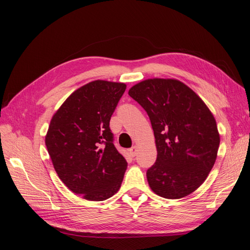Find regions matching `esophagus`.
<instances>
[{"label":"esophagus","instance_id":"34e87169","mask_svg":"<svg viewBox=\"0 0 250 250\" xmlns=\"http://www.w3.org/2000/svg\"><path fill=\"white\" fill-rule=\"evenodd\" d=\"M137 151H138V147L137 146H132L130 149H129V153L132 157L135 156V154H137Z\"/></svg>","mask_w":250,"mask_h":250}]
</instances>
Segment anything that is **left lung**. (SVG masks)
I'll list each match as a JSON object with an SVG mask.
<instances>
[{"label":"left lung","mask_w":250,"mask_h":250,"mask_svg":"<svg viewBox=\"0 0 250 250\" xmlns=\"http://www.w3.org/2000/svg\"><path fill=\"white\" fill-rule=\"evenodd\" d=\"M128 95L146 110L154 132L157 157L147 170L151 190L168 199L197 190L214 167L220 144L206 103L176 79L144 80Z\"/></svg>","instance_id":"left-lung-1"}]
</instances>
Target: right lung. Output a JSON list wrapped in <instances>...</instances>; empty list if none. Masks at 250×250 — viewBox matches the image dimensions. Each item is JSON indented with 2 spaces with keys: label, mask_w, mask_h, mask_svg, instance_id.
Wrapping results in <instances>:
<instances>
[{
  "label": "right lung",
  "mask_w": 250,
  "mask_h": 250,
  "mask_svg": "<svg viewBox=\"0 0 250 250\" xmlns=\"http://www.w3.org/2000/svg\"><path fill=\"white\" fill-rule=\"evenodd\" d=\"M125 83L95 80L79 87L52 117L46 146L58 177L90 201L115 195L127 162L113 145L109 121Z\"/></svg>",
  "instance_id": "1"
}]
</instances>
